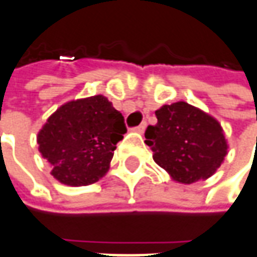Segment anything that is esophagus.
<instances>
[{
  "label": "esophagus",
  "mask_w": 257,
  "mask_h": 257,
  "mask_svg": "<svg viewBox=\"0 0 257 257\" xmlns=\"http://www.w3.org/2000/svg\"><path fill=\"white\" fill-rule=\"evenodd\" d=\"M146 125H147L146 121H143L141 124L137 125V127H134L133 130H134V132H137V133H143V132H144V130H146Z\"/></svg>",
  "instance_id": "esophagus-1"
}]
</instances>
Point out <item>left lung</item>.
<instances>
[{
    "mask_svg": "<svg viewBox=\"0 0 257 257\" xmlns=\"http://www.w3.org/2000/svg\"><path fill=\"white\" fill-rule=\"evenodd\" d=\"M155 116L158 123L147 127L146 144L176 182L204 180L220 168L228 146L215 118L186 102L162 106Z\"/></svg>",
    "mask_w": 257,
    "mask_h": 257,
    "instance_id": "obj_1",
    "label": "left lung"
}]
</instances>
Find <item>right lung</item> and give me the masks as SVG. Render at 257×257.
I'll return each mask as SVG.
<instances>
[{
    "mask_svg": "<svg viewBox=\"0 0 257 257\" xmlns=\"http://www.w3.org/2000/svg\"><path fill=\"white\" fill-rule=\"evenodd\" d=\"M125 132L121 113L105 96L96 95L57 109L37 134V144L58 182L88 186L107 172Z\"/></svg>",
    "mask_w": 257,
    "mask_h": 257,
    "instance_id": "add662e5",
    "label": "right lung"
}]
</instances>
